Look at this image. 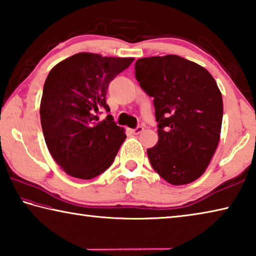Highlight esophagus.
Listing matches in <instances>:
<instances>
[{"label":"esophagus","mask_w":256,"mask_h":256,"mask_svg":"<svg viewBox=\"0 0 256 256\" xmlns=\"http://www.w3.org/2000/svg\"><path fill=\"white\" fill-rule=\"evenodd\" d=\"M142 131H144V128H142V126H138V128H136L131 130V132H132L133 134H138V133H141Z\"/></svg>","instance_id":"esophagus-1"}]
</instances>
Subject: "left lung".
<instances>
[{"mask_svg":"<svg viewBox=\"0 0 256 256\" xmlns=\"http://www.w3.org/2000/svg\"><path fill=\"white\" fill-rule=\"evenodd\" d=\"M140 86L154 97L158 142L146 150L151 166L172 185L201 177L214 154L222 123V96L209 71L178 55L136 62Z\"/></svg>","mask_w":256,"mask_h":256,"instance_id":"8db88e82","label":"left lung"}]
</instances>
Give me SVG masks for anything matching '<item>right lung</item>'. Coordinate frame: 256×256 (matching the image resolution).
Instances as JSON below:
<instances>
[{"instance_id":"right-lung-1","label":"right lung","mask_w":256,"mask_h":256,"mask_svg":"<svg viewBox=\"0 0 256 256\" xmlns=\"http://www.w3.org/2000/svg\"><path fill=\"white\" fill-rule=\"evenodd\" d=\"M133 58H107L78 53L52 68L40 102V122L52 157L68 175L92 180L114 162L125 130L99 110L110 112L106 94L110 82L128 68Z\"/></svg>"}]
</instances>
